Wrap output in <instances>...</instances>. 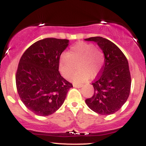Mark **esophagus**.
Returning <instances> with one entry per match:
<instances>
[{
  "mask_svg": "<svg viewBox=\"0 0 146 146\" xmlns=\"http://www.w3.org/2000/svg\"><path fill=\"white\" fill-rule=\"evenodd\" d=\"M82 86V84H73V87L75 88H81Z\"/></svg>",
  "mask_w": 146,
  "mask_h": 146,
  "instance_id": "esophagus-1",
  "label": "esophagus"
}]
</instances>
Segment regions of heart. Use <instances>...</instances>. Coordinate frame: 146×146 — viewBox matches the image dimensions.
Segmentation results:
<instances>
[{
	"instance_id": "heart-1",
	"label": "heart",
	"mask_w": 146,
	"mask_h": 146,
	"mask_svg": "<svg viewBox=\"0 0 146 146\" xmlns=\"http://www.w3.org/2000/svg\"><path fill=\"white\" fill-rule=\"evenodd\" d=\"M78 65L79 70L72 76L74 83H82L90 78H95L101 71L104 64L103 52L89 43L80 42L72 46L67 54H62L59 61L60 70L64 78L69 79Z\"/></svg>"
}]
</instances>
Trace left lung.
Here are the masks:
<instances>
[{"label":"left lung","instance_id":"8db88e82","mask_svg":"<svg viewBox=\"0 0 146 146\" xmlns=\"http://www.w3.org/2000/svg\"><path fill=\"white\" fill-rule=\"evenodd\" d=\"M85 40L96 42L104 55L100 75L92 83L94 94L85 102L95 113L111 115L121 108L130 95L131 78L128 60L116 44L106 38L91 37Z\"/></svg>","mask_w":146,"mask_h":146}]
</instances>
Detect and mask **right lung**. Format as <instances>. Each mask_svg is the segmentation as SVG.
<instances>
[{"label":"right lung","mask_w":146,"mask_h":146,"mask_svg":"<svg viewBox=\"0 0 146 146\" xmlns=\"http://www.w3.org/2000/svg\"><path fill=\"white\" fill-rule=\"evenodd\" d=\"M68 40L44 38L29 46L22 56L16 74L18 95L25 106L39 116L60 108L73 87L60 75L59 61Z\"/></svg>","instance_id":"right-lung-1"}]
</instances>
